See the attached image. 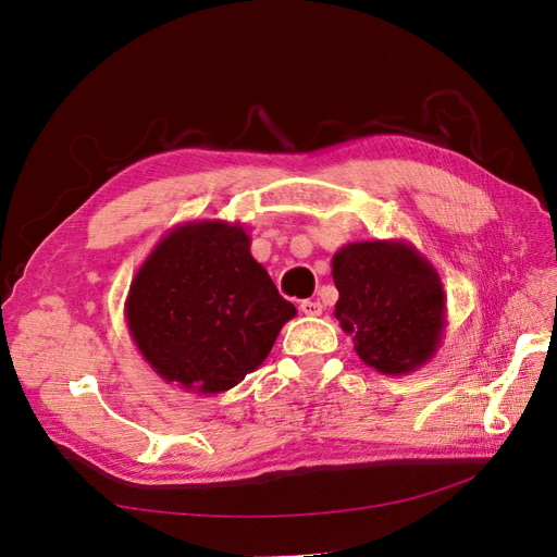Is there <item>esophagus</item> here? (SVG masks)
I'll list each match as a JSON object with an SVG mask.
<instances>
[{"mask_svg":"<svg viewBox=\"0 0 557 557\" xmlns=\"http://www.w3.org/2000/svg\"><path fill=\"white\" fill-rule=\"evenodd\" d=\"M300 311L305 315H320V313H323V305L315 302V300H302L300 302Z\"/></svg>","mask_w":557,"mask_h":557,"instance_id":"34e87169","label":"esophagus"}]
</instances>
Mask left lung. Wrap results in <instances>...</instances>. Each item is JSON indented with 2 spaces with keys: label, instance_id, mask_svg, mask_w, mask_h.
<instances>
[{
  "label": "left lung",
  "instance_id": "left-lung-1",
  "mask_svg": "<svg viewBox=\"0 0 557 557\" xmlns=\"http://www.w3.org/2000/svg\"><path fill=\"white\" fill-rule=\"evenodd\" d=\"M334 315L359 359L382 374H408L433 359L447 327V296L433 263L408 242L343 246L332 259Z\"/></svg>",
  "mask_w": 557,
  "mask_h": 557
}]
</instances>
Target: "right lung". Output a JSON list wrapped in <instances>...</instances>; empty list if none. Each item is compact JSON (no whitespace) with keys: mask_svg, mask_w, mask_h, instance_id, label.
Instances as JSON below:
<instances>
[{"mask_svg":"<svg viewBox=\"0 0 557 557\" xmlns=\"http://www.w3.org/2000/svg\"><path fill=\"white\" fill-rule=\"evenodd\" d=\"M298 311L250 255L242 223L187 221L144 259L124 305L144 361L166 384L219 395L271 355Z\"/></svg>","mask_w":557,"mask_h":557,"instance_id":"1","label":"right lung"}]
</instances>
